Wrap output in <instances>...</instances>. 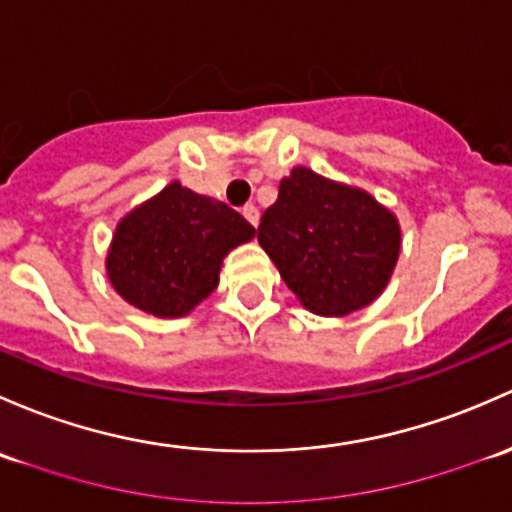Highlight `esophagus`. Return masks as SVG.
Listing matches in <instances>:
<instances>
[{"label": "esophagus", "mask_w": 512, "mask_h": 512, "mask_svg": "<svg viewBox=\"0 0 512 512\" xmlns=\"http://www.w3.org/2000/svg\"><path fill=\"white\" fill-rule=\"evenodd\" d=\"M244 217H246V221H249L251 226H258V209L254 207V204H246V207H244Z\"/></svg>", "instance_id": "1"}]
</instances>
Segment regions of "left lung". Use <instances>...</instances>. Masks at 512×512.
<instances>
[{
	"label": "left lung",
	"instance_id": "8db88e82",
	"mask_svg": "<svg viewBox=\"0 0 512 512\" xmlns=\"http://www.w3.org/2000/svg\"><path fill=\"white\" fill-rule=\"evenodd\" d=\"M258 244L303 308L355 313L387 288L402 249L399 219L370 192L293 167L263 212Z\"/></svg>",
	"mask_w": 512,
	"mask_h": 512
}]
</instances>
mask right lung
Segmentation results:
<instances>
[{"instance_id":"right-lung-1","label":"right lung","mask_w":512,"mask_h":512,"mask_svg":"<svg viewBox=\"0 0 512 512\" xmlns=\"http://www.w3.org/2000/svg\"><path fill=\"white\" fill-rule=\"evenodd\" d=\"M254 236L239 212L175 179L118 221L105 273L115 293L142 313L182 318L219 286L229 251Z\"/></svg>"}]
</instances>
